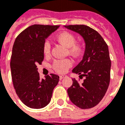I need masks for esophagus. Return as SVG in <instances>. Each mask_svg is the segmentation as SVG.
<instances>
[{"instance_id":"34e87169","label":"esophagus","mask_w":125,"mask_h":125,"mask_svg":"<svg viewBox=\"0 0 125 125\" xmlns=\"http://www.w3.org/2000/svg\"><path fill=\"white\" fill-rule=\"evenodd\" d=\"M66 77V75H60V79H63L64 77Z\"/></svg>"}]
</instances>
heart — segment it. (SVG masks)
<instances>
[{"label":"heart","mask_w":125,"mask_h":125,"mask_svg":"<svg viewBox=\"0 0 125 125\" xmlns=\"http://www.w3.org/2000/svg\"><path fill=\"white\" fill-rule=\"evenodd\" d=\"M56 40L65 46L69 48V52L71 54L77 56L81 54L83 51V46L79 42H76V37L72 33L67 31H63L59 33L56 36ZM51 45L48 41L44 42L43 46V52L44 55L48 56L50 54ZM72 65V62L69 59L63 60H56L54 62L52 67L55 71L58 73H63L71 67Z\"/></svg>","instance_id":"obj_1"}]
</instances>
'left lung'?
Masks as SVG:
<instances>
[{"label":"left lung","mask_w":125,"mask_h":125,"mask_svg":"<svg viewBox=\"0 0 125 125\" xmlns=\"http://www.w3.org/2000/svg\"><path fill=\"white\" fill-rule=\"evenodd\" d=\"M65 27L81 35L86 47L83 58L73 69L80 79L79 83L72 79L73 84L67 89L70 100L81 109H89L98 104L104 96L110 81L111 60L108 46L102 37L90 27L70 25Z\"/></svg>","instance_id":"8db88e82"}]
</instances>
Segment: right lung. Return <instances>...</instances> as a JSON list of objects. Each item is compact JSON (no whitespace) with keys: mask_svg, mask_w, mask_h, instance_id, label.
I'll return each mask as SVG.
<instances>
[{"mask_svg":"<svg viewBox=\"0 0 125 125\" xmlns=\"http://www.w3.org/2000/svg\"><path fill=\"white\" fill-rule=\"evenodd\" d=\"M59 25H31L16 37L10 60L12 81L16 92L25 105L33 109L46 106L52 92L59 82L55 74L41 79L37 64L44 60L43 46L46 39Z\"/></svg>","mask_w":125,"mask_h":125,"instance_id":"obj_1","label":"right lung"}]
</instances>
